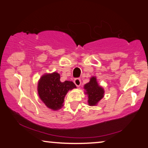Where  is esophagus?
Masks as SVG:
<instances>
[{
  "mask_svg": "<svg viewBox=\"0 0 148 148\" xmlns=\"http://www.w3.org/2000/svg\"><path fill=\"white\" fill-rule=\"evenodd\" d=\"M74 82L75 84H76V86L77 87H79L81 84V79H80V78H75L74 80Z\"/></svg>",
  "mask_w": 148,
  "mask_h": 148,
  "instance_id": "esophagus-1",
  "label": "esophagus"
}]
</instances>
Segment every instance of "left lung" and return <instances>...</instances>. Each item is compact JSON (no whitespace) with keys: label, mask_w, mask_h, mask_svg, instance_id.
<instances>
[{"label":"left lung","mask_w":148,"mask_h":148,"mask_svg":"<svg viewBox=\"0 0 148 148\" xmlns=\"http://www.w3.org/2000/svg\"><path fill=\"white\" fill-rule=\"evenodd\" d=\"M86 94L88 95V103L90 105H95L103 97L104 90L97 82L95 77L90 79V82L84 86Z\"/></svg>","instance_id":"8db88e82"}]
</instances>
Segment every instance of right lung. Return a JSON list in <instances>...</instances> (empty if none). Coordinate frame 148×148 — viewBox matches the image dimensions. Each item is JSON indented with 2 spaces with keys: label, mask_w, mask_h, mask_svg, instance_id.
I'll return each instance as SVG.
<instances>
[{
  "label": "right lung",
  "mask_w": 148,
  "mask_h": 148,
  "mask_svg": "<svg viewBox=\"0 0 148 148\" xmlns=\"http://www.w3.org/2000/svg\"><path fill=\"white\" fill-rule=\"evenodd\" d=\"M60 75L57 72L43 75L38 83V93L47 107L53 110L60 109L63 105L66 94L76 88L72 82H61Z\"/></svg>",
  "instance_id": "right-lung-1"
}]
</instances>
